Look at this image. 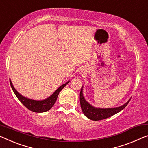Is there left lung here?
<instances>
[{"mask_svg":"<svg viewBox=\"0 0 148 148\" xmlns=\"http://www.w3.org/2000/svg\"><path fill=\"white\" fill-rule=\"evenodd\" d=\"M130 101V99L126 103L122 106H121L120 107L113 108H95L92 106V105H90L85 100L82 93V87L81 88L80 94V106L84 114L88 118L94 121L103 120V119L110 118V117L114 116V114L118 113L119 112L122 110L128 104Z\"/></svg>","mask_w":148,"mask_h":148,"instance_id":"left-lung-1","label":"left lung"}]
</instances>
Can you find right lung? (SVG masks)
<instances>
[{"mask_svg": "<svg viewBox=\"0 0 148 148\" xmlns=\"http://www.w3.org/2000/svg\"><path fill=\"white\" fill-rule=\"evenodd\" d=\"M70 81H68L66 84H64L60 86L59 87L58 89H57L56 91L49 97V98H46L44 100H31V99L26 98V97H24L15 90V88L13 86L12 84V82L10 80V86L12 88L15 95H16L18 99L20 100V102L23 103L26 108H27L28 110L32 112H37V113H41V112H45L48 111V110H49L53 106H54L57 100V98H58V94L60 93V92L65 87V86Z\"/></svg>", "mask_w": 148, "mask_h": 148, "instance_id": "1", "label": "right lung"}]
</instances>
